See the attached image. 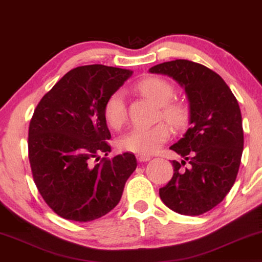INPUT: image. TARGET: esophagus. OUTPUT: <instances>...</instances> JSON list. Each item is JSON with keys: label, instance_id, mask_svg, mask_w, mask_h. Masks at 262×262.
Segmentation results:
<instances>
[{"label": "esophagus", "instance_id": "34e87169", "mask_svg": "<svg viewBox=\"0 0 262 262\" xmlns=\"http://www.w3.org/2000/svg\"><path fill=\"white\" fill-rule=\"evenodd\" d=\"M137 158L140 163H144V162H148V160L151 159V157H149L148 155H138Z\"/></svg>", "mask_w": 262, "mask_h": 262}]
</instances>
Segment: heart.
I'll list each match as a JSON object with an SVG mask.
<instances>
[{"instance_id": "obj_1", "label": "heart", "mask_w": 262, "mask_h": 262, "mask_svg": "<svg viewBox=\"0 0 262 262\" xmlns=\"http://www.w3.org/2000/svg\"><path fill=\"white\" fill-rule=\"evenodd\" d=\"M138 89L145 97L162 106V115L175 127H181L187 120V111L182 105L170 103L175 96V89L166 80L148 78L139 82ZM103 115L111 128H121L127 118L124 90H116L111 93L104 104ZM171 130L166 123H158L153 127H134L118 139V147L123 151L151 155L158 151L169 140Z\"/></svg>"}]
</instances>
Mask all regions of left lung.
<instances>
[{
	"label": "left lung",
	"mask_w": 262,
	"mask_h": 262,
	"mask_svg": "<svg viewBox=\"0 0 262 262\" xmlns=\"http://www.w3.org/2000/svg\"><path fill=\"white\" fill-rule=\"evenodd\" d=\"M172 78L189 103V125L172 151L173 175L159 196L170 210L184 215L206 213L224 200L235 183L243 152L242 115L224 80L205 66L176 60L148 69ZM187 161L190 165L183 168Z\"/></svg>",
	"instance_id": "8db88e82"
}]
</instances>
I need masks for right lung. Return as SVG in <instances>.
<instances>
[{
  "label": "right lung",
  "instance_id": "right-lung-1",
  "mask_svg": "<svg viewBox=\"0 0 262 262\" xmlns=\"http://www.w3.org/2000/svg\"><path fill=\"white\" fill-rule=\"evenodd\" d=\"M132 74L103 64L74 68L34 110L29 129L33 180L44 201L62 218L91 222L109 213L137 169V158L128 152L93 163L111 151L104 104Z\"/></svg>",
  "mask_w": 262,
  "mask_h": 262
}]
</instances>
